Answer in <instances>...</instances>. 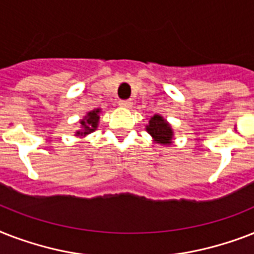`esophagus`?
<instances>
[{
  "mask_svg": "<svg viewBox=\"0 0 254 254\" xmlns=\"http://www.w3.org/2000/svg\"><path fill=\"white\" fill-rule=\"evenodd\" d=\"M120 107L124 108H130L131 107V100H120Z\"/></svg>",
  "mask_w": 254,
  "mask_h": 254,
  "instance_id": "34e87169",
  "label": "esophagus"
}]
</instances>
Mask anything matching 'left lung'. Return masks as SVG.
<instances>
[{
	"label": "left lung",
	"instance_id": "left-lung-1",
	"mask_svg": "<svg viewBox=\"0 0 254 254\" xmlns=\"http://www.w3.org/2000/svg\"><path fill=\"white\" fill-rule=\"evenodd\" d=\"M146 130L153 135V138L159 143H170L173 138V130L170 127L169 124L161 117V116L155 115L153 119L149 121Z\"/></svg>",
	"mask_w": 254,
	"mask_h": 254
}]
</instances>
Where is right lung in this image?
I'll return each instance as SVG.
<instances>
[{
    "label": "right lung",
    "instance_id": "obj_1",
    "mask_svg": "<svg viewBox=\"0 0 254 254\" xmlns=\"http://www.w3.org/2000/svg\"><path fill=\"white\" fill-rule=\"evenodd\" d=\"M99 112L100 109H96V111H92L88 113V116L85 117V120H81L80 123L81 125L84 127V131L80 133V131H77V134H88V133H91L96 129L97 127V123H99Z\"/></svg>",
    "mask_w": 254,
    "mask_h": 254
}]
</instances>
